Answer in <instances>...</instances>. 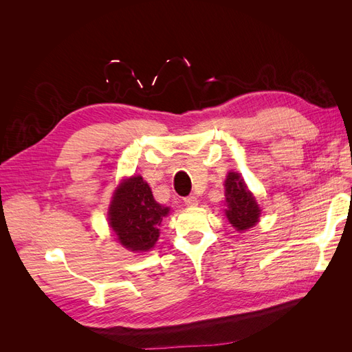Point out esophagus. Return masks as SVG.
Listing matches in <instances>:
<instances>
[{
  "label": "esophagus",
  "mask_w": 352,
  "mask_h": 352,
  "mask_svg": "<svg viewBox=\"0 0 352 352\" xmlns=\"http://www.w3.org/2000/svg\"><path fill=\"white\" fill-rule=\"evenodd\" d=\"M184 202H185V204H186L188 207H195V206H198V199H197V197H194V195L185 197V198H184Z\"/></svg>",
  "instance_id": "esophagus-1"
}]
</instances>
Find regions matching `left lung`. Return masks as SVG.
<instances>
[{"label": "left lung", "instance_id": "left-lung-1", "mask_svg": "<svg viewBox=\"0 0 352 352\" xmlns=\"http://www.w3.org/2000/svg\"><path fill=\"white\" fill-rule=\"evenodd\" d=\"M226 188V216L232 226L238 230H247L252 228L260 217V207L248 190L247 185L241 179L239 173L230 172L225 182Z\"/></svg>", "mask_w": 352, "mask_h": 352}]
</instances>
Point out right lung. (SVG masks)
Listing matches in <instances>:
<instances>
[{
    "label": "right lung",
    "mask_w": 352,
    "mask_h": 352,
    "mask_svg": "<svg viewBox=\"0 0 352 352\" xmlns=\"http://www.w3.org/2000/svg\"><path fill=\"white\" fill-rule=\"evenodd\" d=\"M168 208L154 199L148 184L133 176L117 188L111 201L109 220L123 247L131 251H148L160 236V225Z\"/></svg>",
    "instance_id": "1"
}]
</instances>
